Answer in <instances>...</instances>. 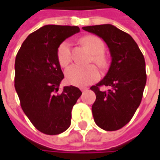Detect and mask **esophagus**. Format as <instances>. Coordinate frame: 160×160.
<instances>
[{"label":"esophagus","instance_id":"esophagus-1","mask_svg":"<svg viewBox=\"0 0 160 160\" xmlns=\"http://www.w3.org/2000/svg\"><path fill=\"white\" fill-rule=\"evenodd\" d=\"M81 91H82V92H84L86 91V89H81Z\"/></svg>","mask_w":160,"mask_h":160}]
</instances>
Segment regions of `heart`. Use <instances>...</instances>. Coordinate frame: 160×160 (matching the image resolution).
<instances>
[{
  "label": "heart",
  "mask_w": 160,
  "mask_h": 160,
  "mask_svg": "<svg viewBox=\"0 0 160 160\" xmlns=\"http://www.w3.org/2000/svg\"><path fill=\"white\" fill-rule=\"evenodd\" d=\"M82 42L86 47L92 56V60L101 67L105 65V58L102 56L105 46L102 39L95 35H87L82 39ZM57 58L61 67H67L71 62V45L68 41L62 42L57 50ZM67 82L73 85H87L97 81L100 77V73L96 67L90 65L82 67L79 65H72L65 73Z\"/></svg>",
  "instance_id": "heart-1"
}]
</instances>
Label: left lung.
I'll use <instances>...</instances> for the list:
<instances>
[{"label": "left lung", "instance_id": "1", "mask_svg": "<svg viewBox=\"0 0 160 160\" xmlns=\"http://www.w3.org/2000/svg\"><path fill=\"white\" fill-rule=\"evenodd\" d=\"M107 43L111 64L106 76L91 90L96 94L92 106L96 125L106 131H116L132 119L143 94L147 76L144 57L130 34L105 24L83 27ZM109 86L106 92L101 86Z\"/></svg>", "mask_w": 160, "mask_h": 160}]
</instances>
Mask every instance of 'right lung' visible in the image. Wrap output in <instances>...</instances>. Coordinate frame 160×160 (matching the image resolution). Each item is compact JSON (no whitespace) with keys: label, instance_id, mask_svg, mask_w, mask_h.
Masks as SVG:
<instances>
[{"label":"right lung","instance_id":"1","mask_svg":"<svg viewBox=\"0 0 160 160\" xmlns=\"http://www.w3.org/2000/svg\"><path fill=\"white\" fill-rule=\"evenodd\" d=\"M79 31L78 27L43 26L28 35L16 56L15 89L22 109L45 134H59L70 126L72 108L82 94L72 85L56 93L64 78L58 47Z\"/></svg>","mask_w":160,"mask_h":160}]
</instances>
